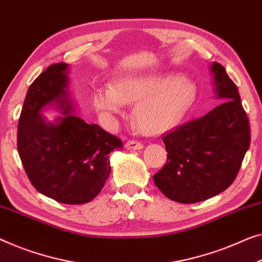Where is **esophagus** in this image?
I'll return each instance as SVG.
<instances>
[{
  "label": "esophagus",
  "mask_w": 262,
  "mask_h": 262,
  "mask_svg": "<svg viewBox=\"0 0 262 262\" xmlns=\"http://www.w3.org/2000/svg\"><path fill=\"white\" fill-rule=\"evenodd\" d=\"M125 147H126L127 150H140L143 149V144L138 142V140L130 139L127 140L126 144H125Z\"/></svg>",
  "instance_id": "34e87169"
}]
</instances>
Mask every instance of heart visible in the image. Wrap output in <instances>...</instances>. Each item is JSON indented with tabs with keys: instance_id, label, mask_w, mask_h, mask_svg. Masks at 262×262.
<instances>
[{
	"instance_id": "1",
	"label": "heart",
	"mask_w": 262,
	"mask_h": 262,
	"mask_svg": "<svg viewBox=\"0 0 262 262\" xmlns=\"http://www.w3.org/2000/svg\"><path fill=\"white\" fill-rule=\"evenodd\" d=\"M196 85L177 75L125 77L94 93L96 107L105 115L120 113L123 104L138 103L134 118L144 134L158 135L175 127L196 99Z\"/></svg>"
}]
</instances>
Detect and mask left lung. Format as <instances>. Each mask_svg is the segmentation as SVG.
Returning <instances> with one entry per match:
<instances>
[{
  "mask_svg": "<svg viewBox=\"0 0 262 262\" xmlns=\"http://www.w3.org/2000/svg\"><path fill=\"white\" fill-rule=\"evenodd\" d=\"M211 71L217 97L226 100L162 137L168 158L154 182L180 203L201 202L225 191L251 144V125L236 85L220 63L214 62Z\"/></svg>",
  "mask_w": 262,
  "mask_h": 262,
  "instance_id": "obj_1",
  "label": "left lung"
}]
</instances>
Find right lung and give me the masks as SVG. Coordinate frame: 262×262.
<instances>
[{
    "label": "right lung",
    "mask_w": 262,
    "mask_h": 262,
    "mask_svg": "<svg viewBox=\"0 0 262 262\" xmlns=\"http://www.w3.org/2000/svg\"><path fill=\"white\" fill-rule=\"evenodd\" d=\"M68 65L48 66L29 86L17 125V151L30 183L45 196L66 204L92 201L110 176L108 154L123 149L118 137L97 124L70 115ZM55 101L65 117L45 122L39 111Z\"/></svg>",
    "instance_id": "1"
}]
</instances>
